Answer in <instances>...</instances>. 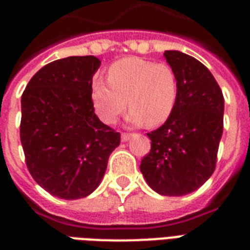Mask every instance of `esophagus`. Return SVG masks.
I'll return each mask as SVG.
<instances>
[{"label": "esophagus", "instance_id": "34e87169", "mask_svg": "<svg viewBox=\"0 0 250 250\" xmlns=\"http://www.w3.org/2000/svg\"><path fill=\"white\" fill-rule=\"evenodd\" d=\"M121 139H122V141H123V143L128 141L129 139H131V133H122Z\"/></svg>", "mask_w": 250, "mask_h": 250}]
</instances>
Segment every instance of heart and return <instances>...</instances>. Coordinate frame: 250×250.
<instances>
[{"label":"heart","instance_id":"heart-1","mask_svg":"<svg viewBox=\"0 0 250 250\" xmlns=\"http://www.w3.org/2000/svg\"><path fill=\"white\" fill-rule=\"evenodd\" d=\"M178 78L171 66L128 57L110 66L107 82L96 78L92 100L98 117L113 125L131 107L127 121L157 125L168 119L178 101Z\"/></svg>","mask_w":250,"mask_h":250}]
</instances>
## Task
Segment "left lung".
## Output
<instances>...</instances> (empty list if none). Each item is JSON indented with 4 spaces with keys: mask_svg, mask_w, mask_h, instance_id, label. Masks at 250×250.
I'll use <instances>...</instances> for the list:
<instances>
[{
    "mask_svg": "<svg viewBox=\"0 0 250 250\" xmlns=\"http://www.w3.org/2000/svg\"><path fill=\"white\" fill-rule=\"evenodd\" d=\"M164 57L178 78V101L164 125L148 133L152 149L140 171L157 193L184 196L198 189L215 170L225 98L200 61L178 50H166Z\"/></svg>",
    "mask_w": 250,
    "mask_h": 250,
    "instance_id": "obj_1",
    "label": "left lung"
}]
</instances>
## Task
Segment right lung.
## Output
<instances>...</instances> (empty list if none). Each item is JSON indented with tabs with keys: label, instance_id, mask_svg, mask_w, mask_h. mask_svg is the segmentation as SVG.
<instances>
[{
	"label": "right lung",
	"instance_id": "1",
	"mask_svg": "<svg viewBox=\"0 0 250 250\" xmlns=\"http://www.w3.org/2000/svg\"><path fill=\"white\" fill-rule=\"evenodd\" d=\"M94 56L50 62L21 94V141L29 174L56 197H86L101 183L121 135L94 114Z\"/></svg>",
	"mask_w": 250,
	"mask_h": 250
}]
</instances>
